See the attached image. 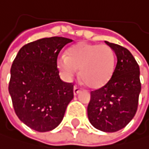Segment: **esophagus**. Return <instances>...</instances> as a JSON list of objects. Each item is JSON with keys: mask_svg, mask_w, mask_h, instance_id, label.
<instances>
[{"mask_svg": "<svg viewBox=\"0 0 149 149\" xmlns=\"http://www.w3.org/2000/svg\"><path fill=\"white\" fill-rule=\"evenodd\" d=\"M80 88H79V87H77V86H75V87H74V89H73V92H74V95H77L79 92H80Z\"/></svg>", "mask_w": 149, "mask_h": 149, "instance_id": "esophagus-1", "label": "esophagus"}]
</instances>
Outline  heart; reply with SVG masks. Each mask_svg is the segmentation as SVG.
<instances>
[{
  "mask_svg": "<svg viewBox=\"0 0 149 149\" xmlns=\"http://www.w3.org/2000/svg\"><path fill=\"white\" fill-rule=\"evenodd\" d=\"M57 67L66 79H71L79 70L80 79L95 89L108 83L115 67V54L107 45L81 42L70 47L67 56L57 58Z\"/></svg>",
  "mask_w": 149,
  "mask_h": 149,
  "instance_id": "heart-1",
  "label": "heart"
}]
</instances>
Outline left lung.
Instances as JSON below:
<instances>
[{"label": "left lung", "mask_w": 149, "mask_h": 149, "mask_svg": "<svg viewBox=\"0 0 149 149\" xmlns=\"http://www.w3.org/2000/svg\"><path fill=\"white\" fill-rule=\"evenodd\" d=\"M116 54L117 62L111 79L104 87L91 91L88 106L90 123L104 132L124 128L136 114L141 90L139 67L130 52L105 41Z\"/></svg>", "instance_id": "1"}]
</instances>
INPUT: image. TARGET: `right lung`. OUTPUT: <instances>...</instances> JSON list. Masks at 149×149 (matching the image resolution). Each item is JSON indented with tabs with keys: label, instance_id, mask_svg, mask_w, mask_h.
Segmentation results:
<instances>
[{
	"label": "right lung",
	"instance_id": "obj_1",
	"mask_svg": "<svg viewBox=\"0 0 149 149\" xmlns=\"http://www.w3.org/2000/svg\"><path fill=\"white\" fill-rule=\"evenodd\" d=\"M73 40L53 36L22 46L10 69L9 92L17 116L39 132L52 130L72 100L73 84L59 76L57 58Z\"/></svg>",
	"mask_w": 149,
	"mask_h": 149
}]
</instances>
